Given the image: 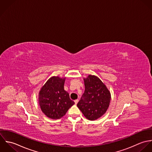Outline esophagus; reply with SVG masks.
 <instances>
[{
    "label": "esophagus",
    "mask_w": 152,
    "mask_h": 152,
    "mask_svg": "<svg viewBox=\"0 0 152 152\" xmlns=\"http://www.w3.org/2000/svg\"><path fill=\"white\" fill-rule=\"evenodd\" d=\"M78 102H79V100H78V99H76V100H75V104H76L78 103Z\"/></svg>",
    "instance_id": "1"
}]
</instances>
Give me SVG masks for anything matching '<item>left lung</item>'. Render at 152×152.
I'll list each match as a JSON object with an SVG mask.
<instances>
[{"label":"left lung","mask_w":152,"mask_h":152,"mask_svg":"<svg viewBox=\"0 0 152 152\" xmlns=\"http://www.w3.org/2000/svg\"><path fill=\"white\" fill-rule=\"evenodd\" d=\"M85 91L77 106L86 119L94 121L107 111L111 95L102 80L96 76L89 75L84 79Z\"/></svg>","instance_id":"left-lung-1"}]
</instances>
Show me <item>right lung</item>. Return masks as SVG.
Instances as JSON below:
<instances>
[{
    "label": "right lung",
    "mask_w": 152,
    "mask_h": 152,
    "mask_svg": "<svg viewBox=\"0 0 152 152\" xmlns=\"http://www.w3.org/2000/svg\"><path fill=\"white\" fill-rule=\"evenodd\" d=\"M65 77H50L39 93V103L43 113L49 118L59 119L65 115L75 102L64 89Z\"/></svg>",
    "instance_id": "right-lung-1"
}]
</instances>
